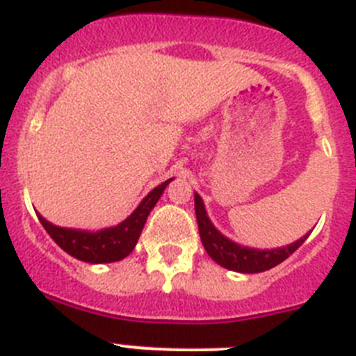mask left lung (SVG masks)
I'll use <instances>...</instances> for the list:
<instances>
[{
	"label": "left lung",
	"mask_w": 356,
	"mask_h": 356,
	"mask_svg": "<svg viewBox=\"0 0 356 356\" xmlns=\"http://www.w3.org/2000/svg\"><path fill=\"white\" fill-rule=\"evenodd\" d=\"M194 207H195V217H197V227H200V236L203 242L204 249H207L208 256L217 263V265L224 266L227 270L240 273H259L265 270L273 268L284 259H288L302 243L307 240L311 233L302 236L296 242L289 243L286 247H279V249H250V247H243L240 243L233 242L227 236H224L217 227L211 224L210 217L207 213L203 200L201 195L195 192L194 194Z\"/></svg>",
	"instance_id": "obj_1"
}]
</instances>
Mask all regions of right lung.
Wrapping results in <instances>:
<instances>
[{"label":"right lung","instance_id":"right-lung-1","mask_svg":"<svg viewBox=\"0 0 356 356\" xmlns=\"http://www.w3.org/2000/svg\"><path fill=\"white\" fill-rule=\"evenodd\" d=\"M169 181H172V178L153 188L139 203V207L118 226L104 227L100 231L72 229V227L54 226L49 220H45L40 213H37L38 220L45 227L49 236L72 257L84 261V263H93V265L114 263V261L123 259L132 252L139 240V234L145 227L149 211L153 210L156 201L161 200L162 192L168 187Z\"/></svg>","mask_w":356,"mask_h":356}]
</instances>
